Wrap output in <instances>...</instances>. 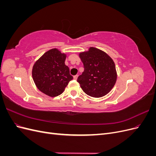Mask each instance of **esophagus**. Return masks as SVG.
<instances>
[{
	"mask_svg": "<svg viewBox=\"0 0 156 156\" xmlns=\"http://www.w3.org/2000/svg\"><path fill=\"white\" fill-rule=\"evenodd\" d=\"M77 77H78V75H75V76H73V79H74L75 80H77Z\"/></svg>",
	"mask_w": 156,
	"mask_h": 156,
	"instance_id": "obj_1",
	"label": "esophagus"
}]
</instances>
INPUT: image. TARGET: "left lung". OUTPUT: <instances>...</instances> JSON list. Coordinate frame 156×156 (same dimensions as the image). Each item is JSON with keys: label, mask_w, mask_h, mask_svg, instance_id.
Listing matches in <instances>:
<instances>
[{"label": "left lung", "mask_w": 156, "mask_h": 156, "mask_svg": "<svg viewBox=\"0 0 156 156\" xmlns=\"http://www.w3.org/2000/svg\"><path fill=\"white\" fill-rule=\"evenodd\" d=\"M84 72L77 78L83 92L94 98H100L111 91L116 81L115 64L104 52L90 48L80 53Z\"/></svg>", "instance_id": "1"}]
</instances>
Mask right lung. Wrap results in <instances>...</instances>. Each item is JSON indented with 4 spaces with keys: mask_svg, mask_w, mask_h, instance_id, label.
<instances>
[{
    "mask_svg": "<svg viewBox=\"0 0 156 156\" xmlns=\"http://www.w3.org/2000/svg\"><path fill=\"white\" fill-rule=\"evenodd\" d=\"M66 55L56 49L47 51L34 64L32 78L37 88L46 95L56 97L62 94L73 77L65 65Z\"/></svg>",
    "mask_w": 156,
    "mask_h": 156,
    "instance_id": "obj_1",
    "label": "right lung"
}]
</instances>
